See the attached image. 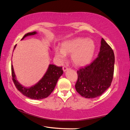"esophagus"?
Wrapping results in <instances>:
<instances>
[{"instance_id":"34e87169","label":"esophagus","mask_w":130,"mask_h":130,"mask_svg":"<svg viewBox=\"0 0 130 130\" xmlns=\"http://www.w3.org/2000/svg\"><path fill=\"white\" fill-rule=\"evenodd\" d=\"M62 69L63 70V72H65L66 70H67L68 69V68L67 67V66H64V67H63Z\"/></svg>"}]
</instances>
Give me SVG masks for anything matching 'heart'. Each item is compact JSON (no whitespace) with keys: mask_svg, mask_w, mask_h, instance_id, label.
<instances>
[{"mask_svg":"<svg viewBox=\"0 0 130 130\" xmlns=\"http://www.w3.org/2000/svg\"><path fill=\"white\" fill-rule=\"evenodd\" d=\"M62 48H54L55 55L60 62L67 58V54H71L72 62L77 67H83L90 62L93 58L95 44L93 40L85 38H74L63 41Z\"/></svg>","mask_w":130,"mask_h":130,"instance_id":"heart-1","label":"heart"}]
</instances>
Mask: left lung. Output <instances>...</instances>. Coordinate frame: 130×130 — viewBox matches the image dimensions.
Masks as SVG:
<instances>
[{"mask_svg":"<svg viewBox=\"0 0 130 130\" xmlns=\"http://www.w3.org/2000/svg\"><path fill=\"white\" fill-rule=\"evenodd\" d=\"M114 63L113 50L102 38L98 57L89 65L77 72L78 78L75 85L77 92L88 99L102 95L112 81Z\"/></svg>","mask_w":130,"mask_h":130,"instance_id":"left-lung-1","label":"left lung"}]
</instances>
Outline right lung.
Masks as SVG:
<instances>
[{"label":"right lung","mask_w":130,"mask_h":130,"mask_svg":"<svg viewBox=\"0 0 130 130\" xmlns=\"http://www.w3.org/2000/svg\"><path fill=\"white\" fill-rule=\"evenodd\" d=\"M36 34V31L28 32L23 36L22 39H24L27 36H32ZM15 47L16 45H15L14 49H15ZM11 73L13 82L14 83L15 86L19 92H21L23 95L31 99L40 100L46 98L53 91L58 78L63 74V70L62 67H57L53 64L49 65L46 72L41 80H39V82L34 86L30 88L25 87L17 80L12 64Z\"/></svg>","instance_id":"obj_1"}]
</instances>
